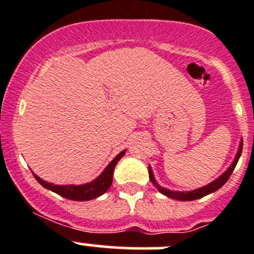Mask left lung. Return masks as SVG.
I'll list each match as a JSON object with an SVG mask.
<instances>
[{
	"label": "left lung",
	"instance_id": "8db88e82",
	"mask_svg": "<svg viewBox=\"0 0 254 254\" xmlns=\"http://www.w3.org/2000/svg\"><path fill=\"white\" fill-rule=\"evenodd\" d=\"M242 147H243V140H241L240 146H238V151L236 153V157H235V160L232 161V163L230 165V167L227 168V170L225 171L221 176L217 177L215 181H212L211 183L206 184V186H204V187H200V188H198V189H194V190L177 191V190H171V189H167V188H163V187H161L160 184L156 182L151 166H148V177H150V181L152 182L153 186L157 188V190L160 191V193H162L163 195L168 196V198H172V199H175V200H181V201H189V200H195V199H200V198H203V196L207 195V194H211V193H214V191H216L217 189H220L225 183H226L227 179H229L230 176H231V173L234 172L238 160H240L241 153H242Z\"/></svg>",
	"mask_w": 254,
	"mask_h": 254
}]
</instances>
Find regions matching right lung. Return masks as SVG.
<instances>
[{
	"mask_svg": "<svg viewBox=\"0 0 254 254\" xmlns=\"http://www.w3.org/2000/svg\"><path fill=\"white\" fill-rule=\"evenodd\" d=\"M127 150L122 151L120 153H118L114 157V160L104 168L103 172L101 173L96 179H93L89 183L79 184V186H75V184H67V186H58V184L49 183V182L44 181L40 177H38L35 173L34 178L42 184L44 188L49 189V190L54 191V193L59 194L63 198L70 199V200H76V201H86V200H92V199H96L98 196H101L102 194L106 193L109 189V187L112 186L113 182V173H114V168L117 166L118 161L125 155Z\"/></svg>",
	"mask_w": 254,
	"mask_h": 254,
	"instance_id": "obj_1",
	"label": "right lung"
}]
</instances>
